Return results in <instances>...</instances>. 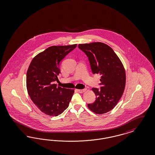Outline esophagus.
<instances>
[{
  "instance_id": "34e87169",
  "label": "esophagus",
  "mask_w": 155,
  "mask_h": 155,
  "mask_svg": "<svg viewBox=\"0 0 155 155\" xmlns=\"http://www.w3.org/2000/svg\"><path fill=\"white\" fill-rule=\"evenodd\" d=\"M78 91L80 93H84V92H85L86 91V88H84V89H79V90H78Z\"/></svg>"
}]
</instances>
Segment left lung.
Returning <instances> with one entry per match:
<instances>
[{
  "label": "left lung",
  "mask_w": 155,
  "mask_h": 155,
  "mask_svg": "<svg viewBox=\"0 0 155 155\" xmlns=\"http://www.w3.org/2000/svg\"><path fill=\"white\" fill-rule=\"evenodd\" d=\"M79 48L87 55L93 74H101V89L93 88L96 95L88 108L96 114H104L117 105L126 86V72L113 49L101 42L79 44Z\"/></svg>",
  "instance_id": "8db88e82"
}]
</instances>
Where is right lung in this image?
Masks as SVG:
<instances>
[{
    "label": "right lung",
    "instance_id": "1",
    "mask_svg": "<svg viewBox=\"0 0 155 155\" xmlns=\"http://www.w3.org/2000/svg\"><path fill=\"white\" fill-rule=\"evenodd\" d=\"M77 45L53 46L36 55L27 73V88L31 100L44 114L53 116L61 114L69 106L74 89L53 84L60 73V63Z\"/></svg>",
    "mask_w": 155,
    "mask_h": 155
}]
</instances>
